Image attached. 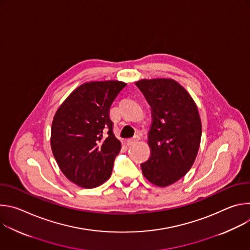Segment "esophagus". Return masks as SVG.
<instances>
[{"label":"esophagus","mask_w":250,"mask_h":250,"mask_svg":"<svg viewBox=\"0 0 250 250\" xmlns=\"http://www.w3.org/2000/svg\"><path fill=\"white\" fill-rule=\"evenodd\" d=\"M139 140V137L138 136H134V137H132V138H128L127 140H126V145L127 146H132L133 144H135V142H137Z\"/></svg>","instance_id":"esophagus-1"}]
</instances>
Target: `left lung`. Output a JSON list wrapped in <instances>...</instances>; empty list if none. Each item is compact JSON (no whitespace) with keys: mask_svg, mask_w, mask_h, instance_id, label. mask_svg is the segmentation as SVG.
Instances as JSON below:
<instances>
[{"mask_svg":"<svg viewBox=\"0 0 250 250\" xmlns=\"http://www.w3.org/2000/svg\"><path fill=\"white\" fill-rule=\"evenodd\" d=\"M135 85L151 106L152 118L150 157L140 165L142 174L150 183L167 187L184 177L197 157L202 136L197 104L173 79H141Z\"/></svg>","mask_w":250,"mask_h":250,"instance_id":"left-lung-1","label":"left lung"}]
</instances>
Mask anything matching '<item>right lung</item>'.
Returning a JSON list of instances; mask_svg holds the SVG:
<instances>
[{"label":"right lung","mask_w":250,"mask_h":250,"mask_svg":"<svg viewBox=\"0 0 250 250\" xmlns=\"http://www.w3.org/2000/svg\"><path fill=\"white\" fill-rule=\"evenodd\" d=\"M126 83L91 81L80 85L57 109L50 146L68 180L95 188L109 179L122 145L113 132L110 108Z\"/></svg>","instance_id":"right-lung-1"}]
</instances>
